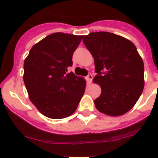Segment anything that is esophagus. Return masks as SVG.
I'll return each instance as SVG.
<instances>
[{"instance_id":"obj_1","label":"esophagus","mask_w":158,"mask_h":158,"mask_svg":"<svg viewBox=\"0 0 158 158\" xmlns=\"http://www.w3.org/2000/svg\"><path fill=\"white\" fill-rule=\"evenodd\" d=\"M92 78H93V77H92V75L91 74V73H89L88 76H86V79H87V81H88V82H89V83H91V82H92Z\"/></svg>"}]
</instances>
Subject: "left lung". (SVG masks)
Here are the masks:
<instances>
[{"label": "left lung", "mask_w": 158, "mask_h": 158, "mask_svg": "<svg viewBox=\"0 0 158 158\" xmlns=\"http://www.w3.org/2000/svg\"><path fill=\"white\" fill-rule=\"evenodd\" d=\"M83 43L94 58L102 92L95 100L96 109L119 116L133 108L144 89V63L132 42L109 32H94Z\"/></svg>", "instance_id": "left-lung-1"}]
</instances>
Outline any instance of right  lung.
Listing matches in <instances>:
<instances>
[{"instance_id":"1","label":"right lung","mask_w":158,"mask_h":158,"mask_svg":"<svg viewBox=\"0 0 158 158\" xmlns=\"http://www.w3.org/2000/svg\"><path fill=\"white\" fill-rule=\"evenodd\" d=\"M83 36L54 33L35 44L23 63V82L30 100L44 115H71L85 89V80L67 73L73 52Z\"/></svg>"}]
</instances>
